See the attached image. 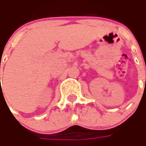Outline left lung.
<instances>
[{
    "mask_svg": "<svg viewBox=\"0 0 146 146\" xmlns=\"http://www.w3.org/2000/svg\"><path fill=\"white\" fill-rule=\"evenodd\" d=\"M145 84H146V78H145Z\"/></svg>",
    "mask_w": 146,
    "mask_h": 146,
    "instance_id": "8db88e82",
    "label": "left lung"
}]
</instances>
